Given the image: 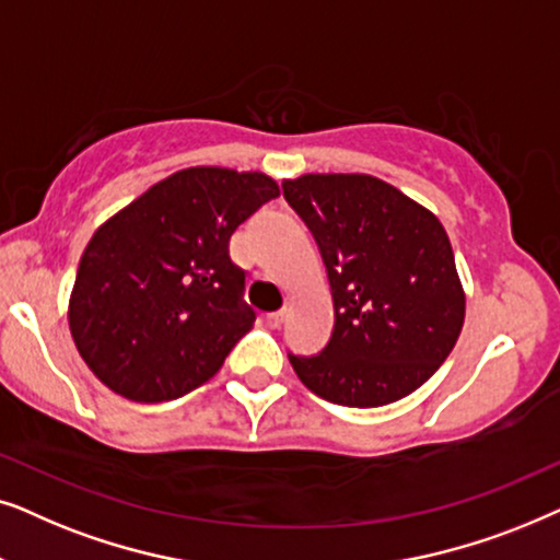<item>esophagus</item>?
<instances>
[{
  "label": "esophagus",
  "instance_id": "esophagus-1",
  "mask_svg": "<svg viewBox=\"0 0 560 560\" xmlns=\"http://www.w3.org/2000/svg\"><path fill=\"white\" fill-rule=\"evenodd\" d=\"M287 319V312H271V315H266V325L271 327V330H276V327L284 325Z\"/></svg>",
  "mask_w": 560,
  "mask_h": 560
}]
</instances>
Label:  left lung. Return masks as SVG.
<instances>
[{"instance_id": "obj_1", "label": "left lung", "mask_w": 560, "mask_h": 560, "mask_svg": "<svg viewBox=\"0 0 560 560\" xmlns=\"http://www.w3.org/2000/svg\"><path fill=\"white\" fill-rule=\"evenodd\" d=\"M281 186L315 235L335 304L323 353L289 355L300 382L342 407H384L420 389L466 317L441 220L369 174H304Z\"/></svg>"}]
</instances>
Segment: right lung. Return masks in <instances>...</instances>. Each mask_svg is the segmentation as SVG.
<instances>
[{
	"label": "right lung",
	"mask_w": 560,
	"mask_h": 560,
	"mask_svg": "<svg viewBox=\"0 0 560 560\" xmlns=\"http://www.w3.org/2000/svg\"><path fill=\"white\" fill-rule=\"evenodd\" d=\"M279 184L260 171L171 174L96 228L79 260L69 327L92 374L119 397L166 401L218 374L256 315L230 235Z\"/></svg>",
	"instance_id": "add662e5"
}]
</instances>
